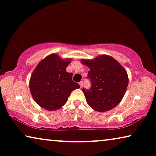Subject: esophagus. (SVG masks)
<instances>
[{"label":"esophagus","mask_w":156,"mask_h":156,"mask_svg":"<svg viewBox=\"0 0 156 156\" xmlns=\"http://www.w3.org/2000/svg\"><path fill=\"white\" fill-rule=\"evenodd\" d=\"M80 86L81 88H82V87H83V82H82H82H80Z\"/></svg>","instance_id":"34e87169"}]
</instances>
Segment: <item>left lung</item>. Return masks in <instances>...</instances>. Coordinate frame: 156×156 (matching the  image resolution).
I'll use <instances>...</instances> for the list:
<instances>
[{
	"instance_id": "1",
	"label": "left lung",
	"mask_w": 156,
	"mask_h": 156,
	"mask_svg": "<svg viewBox=\"0 0 156 156\" xmlns=\"http://www.w3.org/2000/svg\"><path fill=\"white\" fill-rule=\"evenodd\" d=\"M82 64L90 69L89 90L82 89L90 107L103 112L113 109L120 103L127 90L129 79L127 71L110 55H101L93 60L82 59Z\"/></svg>"
}]
</instances>
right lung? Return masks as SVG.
Returning a JSON list of instances; mask_svg holds the SVG:
<instances>
[{
  "label": "right lung",
  "mask_w": 156,
  "mask_h": 156,
  "mask_svg": "<svg viewBox=\"0 0 156 156\" xmlns=\"http://www.w3.org/2000/svg\"><path fill=\"white\" fill-rule=\"evenodd\" d=\"M71 59L63 60L56 53L39 62L31 75L29 89L35 102L45 110L61 108L71 92L80 86L73 81V73L66 72Z\"/></svg>",
  "instance_id": "1"
}]
</instances>
